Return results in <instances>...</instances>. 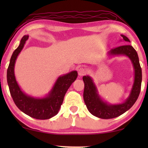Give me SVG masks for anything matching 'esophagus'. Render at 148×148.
I'll list each match as a JSON object with an SVG mask.
<instances>
[{"label":"esophagus","instance_id":"obj_1","mask_svg":"<svg viewBox=\"0 0 148 148\" xmlns=\"http://www.w3.org/2000/svg\"><path fill=\"white\" fill-rule=\"evenodd\" d=\"M87 73V70L84 67H80L78 69V74L79 76H84Z\"/></svg>","mask_w":148,"mask_h":148}]
</instances>
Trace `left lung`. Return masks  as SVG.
<instances>
[{
  "label": "left lung",
  "mask_w": 148,
  "mask_h": 148,
  "mask_svg": "<svg viewBox=\"0 0 148 148\" xmlns=\"http://www.w3.org/2000/svg\"><path fill=\"white\" fill-rule=\"evenodd\" d=\"M125 42H129V40L124 35H121ZM110 54H125L130 58L135 69V81L132 90L129 98L124 103L116 105H109L103 102L97 94L96 86L92 79L88 76L83 77L85 87L84 100L88 110L91 114L98 118L109 119L116 118L130 109L138 98L141 91L142 73L139 64L137 53L132 46L129 44L120 46L112 48L109 52Z\"/></svg>",
  "instance_id": "obj_1"
}]
</instances>
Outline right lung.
I'll return each instance as SVG.
<instances>
[{"label":"right lung","instance_id":"1","mask_svg":"<svg viewBox=\"0 0 148 148\" xmlns=\"http://www.w3.org/2000/svg\"><path fill=\"white\" fill-rule=\"evenodd\" d=\"M28 37V36H24L22 38L19 46L12 54L7 69L8 86L12 98L20 110L32 118L45 120L57 114L66 91L77 77V72L74 71L58 77L51 92L46 98L36 99L25 95L19 88L15 80L14 66L16 58L23 48Z\"/></svg>","mask_w":148,"mask_h":148}]
</instances>
